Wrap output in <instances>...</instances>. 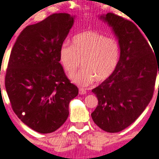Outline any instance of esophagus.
Wrapping results in <instances>:
<instances>
[{"label":"esophagus","mask_w":159,"mask_h":159,"mask_svg":"<svg viewBox=\"0 0 159 159\" xmlns=\"http://www.w3.org/2000/svg\"><path fill=\"white\" fill-rule=\"evenodd\" d=\"M86 89H83V88H80L79 89V94L80 95H84L86 94Z\"/></svg>","instance_id":"esophagus-1"}]
</instances>
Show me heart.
I'll return each instance as SVG.
<instances>
[{"mask_svg":"<svg viewBox=\"0 0 159 159\" xmlns=\"http://www.w3.org/2000/svg\"><path fill=\"white\" fill-rule=\"evenodd\" d=\"M71 42V45L65 43L61 46L59 59L67 74H73L81 64L84 67L70 76L73 82L86 87L95 80L101 82L113 74L121 56L120 44L116 39L88 30L76 34Z\"/></svg>","mask_w":159,"mask_h":159,"instance_id":"obj_1","label":"heart"}]
</instances>
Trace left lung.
Returning <instances> with one entry per match:
<instances>
[{
    "label": "left lung",
    "instance_id": "1",
    "mask_svg": "<svg viewBox=\"0 0 159 159\" xmlns=\"http://www.w3.org/2000/svg\"><path fill=\"white\" fill-rule=\"evenodd\" d=\"M100 18L112 28L121 56L113 74L92 89L98 103L91 115L102 130L116 133L133 124L152 100L159 58L134 23L113 13Z\"/></svg>",
    "mask_w": 159,
    "mask_h": 159
}]
</instances>
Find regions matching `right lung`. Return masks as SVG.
Returning a JSON list of instances; mask_svg holds the SVG:
<instances>
[{
  "label": "right lung",
  "mask_w": 159,
  "mask_h": 159,
  "mask_svg": "<svg viewBox=\"0 0 159 159\" xmlns=\"http://www.w3.org/2000/svg\"><path fill=\"white\" fill-rule=\"evenodd\" d=\"M74 17L56 13L23 29L9 57L5 89L15 113L35 131L49 134L67 120L78 89L60 63Z\"/></svg>",
  "instance_id": "add662e5"
}]
</instances>
